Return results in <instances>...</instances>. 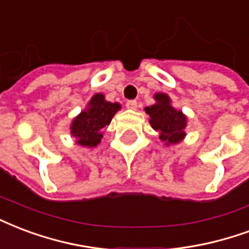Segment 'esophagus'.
Returning a JSON list of instances; mask_svg holds the SVG:
<instances>
[{"label":"esophagus","instance_id":"obj_1","mask_svg":"<svg viewBox=\"0 0 249 249\" xmlns=\"http://www.w3.org/2000/svg\"><path fill=\"white\" fill-rule=\"evenodd\" d=\"M126 108H128V109H136V108H137V101L128 100L126 101Z\"/></svg>","mask_w":249,"mask_h":249}]
</instances>
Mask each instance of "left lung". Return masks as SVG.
Masks as SVG:
<instances>
[{"instance_id":"8db88e82","label":"left lung","mask_w":249,"mask_h":249,"mask_svg":"<svg viewBox=\"0 0 249 249\" xmlns=\"http://www.w3.org/2000/svg\"><path fill=\"white\" fill-rule=\"evenodd\" d=\"M156 104L146 107L145 112L150 116V125L154 130L160 132V139L166 143H176L185 137L186 116L181 110L174 109L170 106V99L165 93H157Z\"/></svg>"}]
</instances>
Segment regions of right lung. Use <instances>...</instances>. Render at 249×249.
I'll use <instances>...</instances> for the list:
<instances>
[{
    "mask_svg": "<svg viewBox=\"0 0 249 249\" xmlns=\"http://www.w3.org/2000/svg\"><path fill=\"white\" fill-rule=\"evenodd\" d=\"M121 107L117 103H109L101 93H97L89 101V108L73 120L71 134L78 139L82 146H96L103 137L101 129L109 125L110 120Z\"/></svg>",
    "mask_w": 249,
    "mask_h": 249,
    "instance_id": "add662e5",
    "label": "right lung"
}]
</instances>
